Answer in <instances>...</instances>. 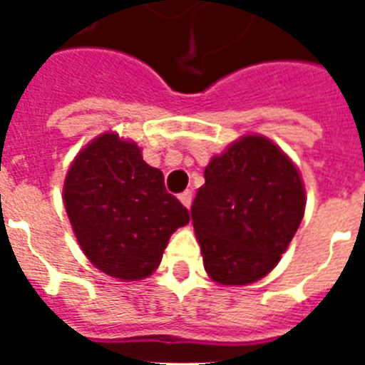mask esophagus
I'll list each match as a JSON object with an SVG mask.
<instances>
[{"label":"esophagus","instance_id":"esophagus-1","mask_svg":"<svg viewBox=\"0 0 365 365\" xmlns=\"http://www.w3.org/2000/svg\"><path fill=\"white\" fill-rule=\"evenodd\" d=\"M180 200H182V205L185 206V208H189L191 202H193V193H191V191H183V193L180 195Z\"/></svg>","mask_w":365,"mask_h":365}]
</instances>
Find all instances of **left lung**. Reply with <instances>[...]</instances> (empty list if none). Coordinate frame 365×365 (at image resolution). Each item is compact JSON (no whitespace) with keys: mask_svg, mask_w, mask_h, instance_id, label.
I'll use <instances>...</instances> for the list:
<instances>
[{"mask_svg":"<svg viewBox=\"0 0 365 365\" xmlns=\"http://www.w3.org/2000/svg\"><path fill=\"white\" fill-rule=\"evenodd\" d=\"M205 180L191 220L206 272L225 286L259 280L305 214L299 172L267 138L246 136L210 160Z\"/></svg>","mask_w":365,"mask_h":365,"instance_id":"1","label":"left lung"}]
</instances>
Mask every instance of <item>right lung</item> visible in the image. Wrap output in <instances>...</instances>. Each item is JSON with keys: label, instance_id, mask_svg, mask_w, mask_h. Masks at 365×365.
Here are the masks:
<instances>
[{"label": "right lung", "instance_id": "obj_1", "mask_svg": "<svg viewBox=\"0 0 365 365\" xmlns=\"http://www.w3.org/2000/svg\"><path fill=\"white\" fill-rule=\"evenodd\" d=\"M64 205L85 255L121 280L149 277L170 235L189 223L187 208L166 191L163 172L113 132L77 155L66 176Z\"/></svg>", "mask_w": 365, "mask_h": 365}]
</instances>
